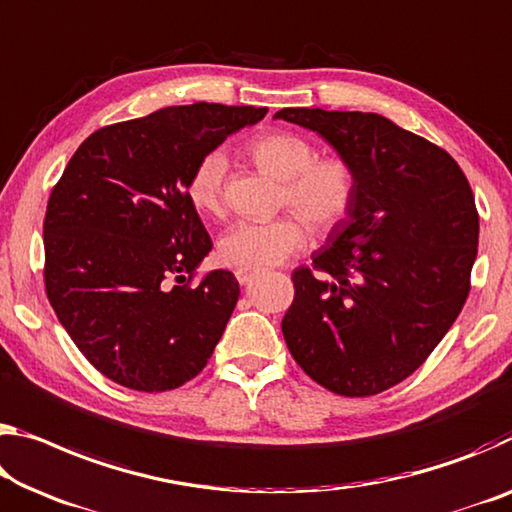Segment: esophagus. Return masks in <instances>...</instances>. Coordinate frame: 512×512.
Listing matches in <instances>:
<instances>
[{
  "instance_id": "esophagus-1",
  "label": "esophagus",
  "mask_w": 512,
  "mask_h": 512,
  "mask_svg": "<svg viewBox=\"0 0 512 512\" xmlns=\"http://www.w3.org/2000/svg\"><path fill=\"white\" fill-rule=\"evenodd\" d=\"M257 271H248V269H239L237 271V280H239V285H250V282H253L255 278H257Z\"/></svg>"
}]
</instances>
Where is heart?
<instances>
[{
  "instance_id": "obj_1",
  "label": "heart",
  "mask_w": 512,
  "mask_h": 512,
  "mask_svg": "<svg viewBox=\"0 0 512 512\" xmlns=\"http://www.w3.org/2000/svg\"><path fill=\"white\" fill-rule=\"evenodd\" d=\"M257 168L282 184V200L303 215L314 232H328L346 216L353 202V170L342 159H314L310 143L289 132H271L248 145ZM227 159L209 152L193 168L189 200L205 214L223 212V177ZM300 215V216H301ZM299 216V217H300ZM297 214L271 221H237L218 239V255L225 264L259 271L282 264L307 243V224Z\"/></svg>"
}]
</instances>
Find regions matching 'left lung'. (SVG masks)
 <instances>
[{
  "label": "left lung",
  "mask_w": 512,
  "mask_h": 512,
  "mask_svg": "<svg viewBox=\"0 0 512 512\" xmlns=\"http://www.w3.org/2000/svg\"><path fill=\"white\" fill-rule=\"evenodd\" d=\"M353 170L346 216L294 271L282 335L307 376L342 396L401 383L465 305L478 248L474 193L431 141L380 113L282 109Z\"/></svg>",
  "instance_id": "left-lung-1"
}]
</instances>
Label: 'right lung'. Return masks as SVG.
I'll return each mask as SVG.
<instances>
[{
	"mask_svg": "<svg viewBox=\"0 0 512 512\" xmlns=\"http://www.w3.org/2000/svg\"><path fill=\"white\" fill-rule=\"evenodd\" d=\"M266 107L196 102L97 129L54 186L43 225L47 298L93 367L139 392L198 376L239 300L230 271L186 280L212 250L193 168Z\"/></svg>",
	"mask_w": 512,
	"mask_h": 512,
	"instance_id": "right-lung-1",
	"label": "right lung"
}]
</instances>
